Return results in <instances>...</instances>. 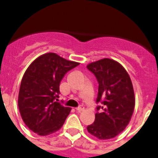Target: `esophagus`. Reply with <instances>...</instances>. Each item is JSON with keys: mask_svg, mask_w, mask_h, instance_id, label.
<instances>
[{"mask_svg": "<svg viewBox=\"0 0 158 158\" xmlns=\"http://www.w3.org/2000/svg\"><path fill=\"white\" fill-rule=\"evenodd\" d=\"M84 110V107L82 105L79 106V107H76V110H78L79 112H80V111H82V110Z\"/></svg>", "mask_w": 158, "mask_h": 158, "instance_id": "34e87169", "label": "esophagus"}]
</instances>
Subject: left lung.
I'll return each mask as SVG.
<instances>
[{
	"instance_id": "obj_1",
	"label": "left lung",
	"mask_w": 158,
	"mask_h": 158,
	"mask_svg": "<svg viewBox=\"0 0 158 158\" xmlns=\"http://www.w3.org/2000/svg\"><path fill=\"white\" fill-rule=\"evenodd\" d=\"M97 78L99 87L97 103L101 102L95 114V122L87 126L89 133L99 139L117 136L126 129L135 107L132 81L125 68L110 58L101 59L87 64Z\"/></svg>"
}]
</instances>
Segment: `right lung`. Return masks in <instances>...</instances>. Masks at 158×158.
Listing matches in <instances>:
<instances>
[{"label":"right lung","instance_id":"add662e5","mask_svg":"<svg viewBox=\"0 0 158 158\" xmlns=\"http://www.w3.org/2000/svg\"><path fill=\"white\" fill-rule=\"evenodd\" d=\"M79 64L55 53H47L35 59L26 69L18 105L23 122L32 132L48 135L62 127L71 107L57 102L59 86L66 72Z\"/></svg>","mask_w":158,"mask_h":158}]
</instances>
